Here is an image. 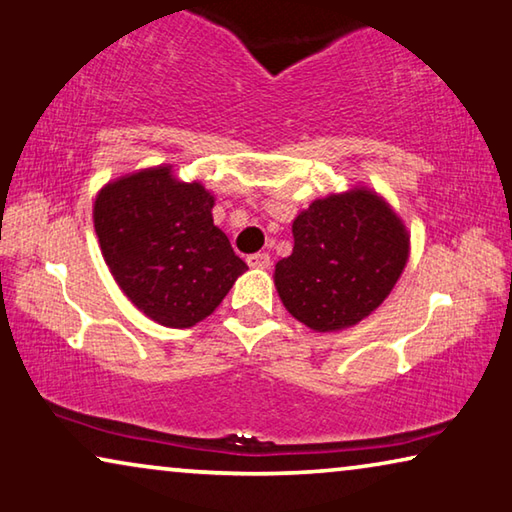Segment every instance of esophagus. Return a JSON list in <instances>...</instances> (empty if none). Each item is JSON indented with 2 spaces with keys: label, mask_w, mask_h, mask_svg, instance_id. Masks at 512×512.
I'll list each match as a JSON object with an SVG mask.
<instances>
[{
  "label": "esophagus",
  "mask_w": 512,
  "mask_h": 512,
  "mask_svg": "<svg viewBox=\"0 0 512 512\" xmlns=\"http://www.w3.org/2000/svg\"><path fill=\"white\" fill-rule=\"evenodd\" d=\"M248 266H253V269H269L271 266V257L266 253H255V255H248Z\"/></svg>",
  "instance_id": "34e87169"
}]
</instances>
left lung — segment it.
I'll return each instance as SVG.
<instances>
[{"mask_svg":"<svg viewBox=\"0 0 512 512\" xmlns=\"http://www.w3.org/2000/svg\"><path fill=\"white\" fill-rule=\"evenodd\" d=\"M292 255L276 264L282 305L312 331L349 329L377 310L409 259V234L368 188L315 200L292 225Z\"/></svg>","mask_w":512,"mask_h":512,"instance_id":"1","label":"left lung"}]
</instances>
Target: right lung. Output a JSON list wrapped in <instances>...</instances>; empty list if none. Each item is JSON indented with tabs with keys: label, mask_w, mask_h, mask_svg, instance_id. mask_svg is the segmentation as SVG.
Listing matches in <instances>:
<instances>
[{
	"label": "right lung",
	"mask_w": 512,
	"mask_h": 512,
	"mask_svg": "<svg viewBox=\"0 0 512 512\" xmlns=\"http://www.w3.org/2000/svg\"><path fill=\"white\" fill-rule=\"evenodd\" d=\"M213 202L202 183L179 181L170 165L126 174L96 195L105 264L135 308L170 329L209 317L248 269L213 225Z\"/></svg>",
	"instance_id": "obj_1"
}]
</instances>
